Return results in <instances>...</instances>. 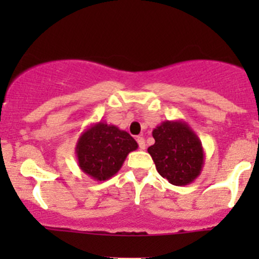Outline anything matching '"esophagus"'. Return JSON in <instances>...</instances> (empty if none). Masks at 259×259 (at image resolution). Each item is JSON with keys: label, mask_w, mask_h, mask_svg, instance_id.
Segmentation results:
<instances>
[{"label": "esophagus", "mask_w": 259, "mask_h": 259, "mask_svg": "<svg viewBox=\"0 0 259 259\" xmlns=\"http://www.w3.org/2000/svg\"><path fill=\"white\" fill-rule=\"evenodd\" d=\"M138 144H139V148L142 149V150H144L145 149V139L143 137H138Z\"/></svg>", "instance_id": "34e87169"}]
</instances>
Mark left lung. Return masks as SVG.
<instances>
[{"label": "left lung", "mask_w": 259, "mask_h": 259, "mask_svg": "<svg viewBox=\"0 0 259 259\" xmlns=\"http://www.w3.org/2000/svg\"><path fill=\"white\" fill-rule=\"evenodd\" d=\"M154 145L148 153L156 170L170 184L183 187L194 182L204 165L202 142L183 120L163 121L153 130Z\"/></svg>", "instance_id": "left-lung-1"}]
</instances>
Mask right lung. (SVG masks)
<instances>
[{
    "label": "right lung",
    "instance_id": "right-lung-1",
    "mask_svg": "<svg viewBox=\"0 0 259 259\" xmlns=\"http://www.w3.org/2000/svg\"><path fill=\"white\" fill-rule=\"evenodd\" d=\"M138 143L125 130L99 121L81 133L75 153L81 170L98 182L110 179L124 164Z\"/></svg>",
    "mask_w": 259,
    "mask_h": 259
}]
</instances>
